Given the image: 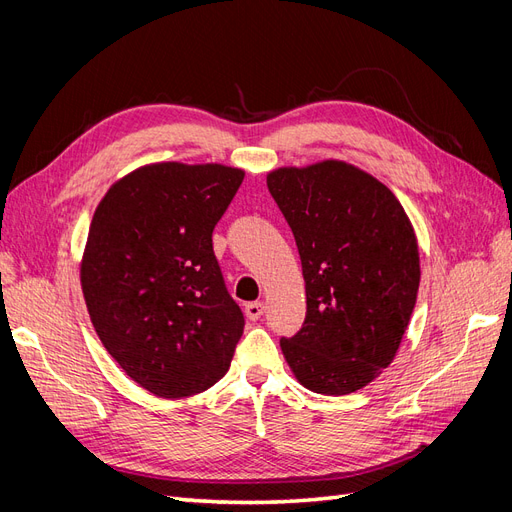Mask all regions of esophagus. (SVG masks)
<instances>
[{
	"label": "esophagus",
	"instance_id": "obj_1",
	"mask_svg": "<svg viewBox=\"0 0 512 512\" xmlns=\"http://www.w3.org/2000/svg\"><path fill=\"white\" fill-rule=\"evenodd\" d=\"M262 314H265V303L252 301V303L245 305V316L250 318V320H258Z\"/></svg>",
	"mask_w": 512,
	"mask_h": 512
}]
</instances>
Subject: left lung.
<instances>
[{"label":"left lung","mask_w":512,"mask_h":512,"mask_svg":"<svg viewBox=\"0 0 512 512\" xmlns=\"http://www.w3.org/2000/svg\"><path fill=\"white\" fill-rule=\"evenodd\" d=\"M299 247L307 314L280 346L305 389L348 395L395 359L416 303L414 228L395 194L339 160L267 175Z\"/></svg>","instance_id":"obj_1"}]
</instances>
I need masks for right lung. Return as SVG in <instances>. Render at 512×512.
Returning <instances> with one entry per match:
<instances>
[{
	"label": "right lung",
	"instance_id": "obj_1",
	"mask_svg": "<svg viewBox=\"0 0 512 512\" xmlns=\"http://www.w3.org/2000/svg\"><path fill=\"white\" fill-rule=\"evenodd\" d=\"M243 177L222 164L141 166L111 185L91 220L81 262L91 324L158 397L207 391L243 335L211 239Z\"/></svg>",
	"mask_w": 512,
	"mask_h": 512
}]
</instances>
